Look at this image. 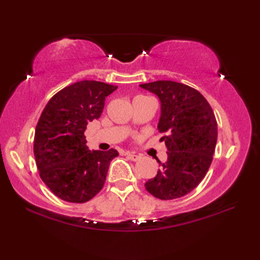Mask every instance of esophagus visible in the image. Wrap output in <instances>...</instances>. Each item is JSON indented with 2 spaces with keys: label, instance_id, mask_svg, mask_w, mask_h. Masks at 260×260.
Instances as JSON below:
<instances>
[{
  "label": "esophagus",
  "instance_id": "obj_1",
  "mask_svg": "<svg viewBox=\"0 0 260 260\" xmlns=\"http://www.w3.org/2000/svg\"><path fill=\"white\" fill-rule=\"evenodd\" d=\"M126 155H127V158L131 159V161H134V162H136V161H139V159H140V156H139V155H136V154L127 153Z\"/></svg>",
  "mask_w": 260,
  "mask_h": 260
}]
</instances>
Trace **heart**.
Segmentation results:
<instances>
[{
    "label": "heart",
    "mask_w": 260,
    "mask_h": 260,
    "mask_svg": "<svg viewBox=\"0 0 260 260\" xmlns=\"http://www.w3.org/2000/svg\"><path fill=\"white\" fill-rule=\"evenodd\" d=\"M136 98H140V97H136Z\"/></svg>",
    "instance_id": "1"
}]
</instances>
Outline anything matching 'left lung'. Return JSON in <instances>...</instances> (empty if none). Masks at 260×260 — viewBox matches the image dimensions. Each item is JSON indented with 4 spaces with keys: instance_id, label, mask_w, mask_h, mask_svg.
Here are the masks:
<instances>
[{
    "instance_id": "obj_1",
    "label": "left lung",
    "mask_w": 260,
    "mask_h": 260,
    "mask_svg": "<svg viewBox=\"0 0 260 260\" xmlns=\"http://www.w3.org/2000/svg\"><path fill=\"white\" fill-rule=\"evenodd\" d=\"M158 96V132L168 147V161L145 189L161 200L186 196L200 184L213 159L218 125L208 101L194 88L181 82L158 80L140 85Z\"/></svg>"
}]
</instances>
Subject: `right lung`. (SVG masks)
<instances>
[{
    "label": "right lung",
    "mask_w": 260,
    "mask_h": 260,
    "mask_svg": "<svg viewBox=\"0 0 260 260\" xmlns=\"http://www.w3.org/2000/svg\"><path fill=\"white\" fill-rule=\"evenodd\" d=\"M117 89L96 80H82L52 96L38 120L33 142L39 175L54 196L85 203L101 192L110 161L118 152L90 151L85 131L103 113L105 98Z\"/></svg>",
    "instance_id": "1"
}]
</instances>
